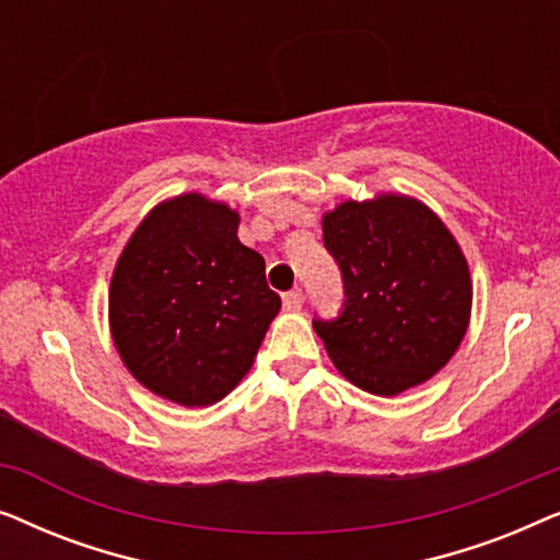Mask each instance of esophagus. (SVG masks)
<instances>
[{"label": "esophagus", "mask_w": 560, "mask_h": 560, "mask_svg": "<svg viewBox=\"0 0 560 560\" xmlns=\"http://www.w3.org/2000/svg\"><path fill=\"white\" fill-rule=\"evenodd\" d=\"M282 305H285V308L288 311H298V308H301V305H303V293H301V290H288V293L285 295H282Z\"/></svg>", "instance_id": "esophagus-1"}]
</instances>
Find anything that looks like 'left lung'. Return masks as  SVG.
<instances>
[{
  "instance_id": "left-lung-1",
  "label": "left lung",
  "mask_w": 560,
  "mask_h": 560,
  "mask_svg": "<svg viewBox=\"0 0 560 560\" xmlns=\"http://www.w3.org/2000/svg\"><path fill=\"white\" fill-rule=\"evenodd\" d=\"M343 280V308L313 320L343 377L400 395L454 357L471 316V278L446 224L416 198L343 201L324 217Z\"/></svg>"
}]
</instances>
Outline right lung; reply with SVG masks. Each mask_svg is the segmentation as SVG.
Here are the masks:
<instances>
[{
	"mask_svg": "<svg viewBox=\"0 0 560 560\" xmlns=\"http://www.w3.org/2000/svg\"><path fill=\"white\" fill-rule=\"evenodd\" d=\"M240 213L201 194L158 203L112 275L109 326L132 377L203 408L240 385L280 311L265 259L236 236Z\"/></svg>",
	"mask_w": 560,
	"mask_h": 560,
	"instance_id": "add662e5",
	"label": "right lung"
}]
</instances>
